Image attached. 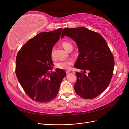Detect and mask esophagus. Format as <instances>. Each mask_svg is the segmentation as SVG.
I'll use <instances>...</instances> for the list:
<instances>
[{"instance_id": "esophagus-1", "label": "esophagus", "mask_w": 129, "mask_h": 129, "mask_svg": "<svg viewBox=\"0 0 129 129\" xmlns=\"http://www.w3.org/2000/svg\"><path fill=\"white\" fill-rule=\"evenodd\" d=\"M70 70H67V71H66V74H69V73H70Z\"/></svg>"}]
</instances>
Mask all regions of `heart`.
<instances>
[{"label":"heart","mask_w":129,"mask_h":129,"mask_svg":"<svg viewBox=\"0 0 129 129\" xmlns=\"http://www.w3.org/2000/svg\"><path fill=\"white\" fill-rule=\"evenodd\" d=\"M62 46L67 51H70L73 49L72 44L67 41H64L62 43ZM51 56L52 58H54L55 57V54H54V48H52L51 51ZM73 60L72 59H67L60 60L56 64V67L58 69H63V70H67L69 69L71 65L73 64Z\"/></svg>","instance_id":"b5f03b06"}]
</instances>
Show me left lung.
Returning a JSON list of instances; mask_svg holds the SVG:
<instances>
[{
  "label": "left lung",
  "mask_w": 129,
  "mask_h": 129,
  "mask_svg": "<svg viewBox=\"0 0 129 129\" xmlns=\"http://www.w3.org/2000/svg\"><path fill=\"white\" fill-rule=\"evenodd\" d=\"M65 36L75 41L80 53L74 66L84 70L76 72L75 92L86 99L98 96L109 86L114 69V58L106 40L84 27L64 29L61 38ZM86 70L89 71L87 75Z\"/></svg>",
  "instance_id": "1"
}]
</instances>
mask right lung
Returning a JSON list of instances; mask_svg holds the SVG:
<instances>
[{
  "label": "right lung",
  "instance_id": "add662e5",
  "mask_svg": "<svg viewBox=\"0 0 129 129\" xmlns=\"http://www.w3.org/2000/svg\"><path fill=\"white\" fill-rule=\"evenodd\" d=\"M62 30L40 33L28 41L17 54V77L25 93L37 102L47 103L55 98L66 76L62 69L50 72L53 65L51 51Z\"/></svg>",
  "mask_w": 129,
  "mask_h": 129
}]
</instances>
